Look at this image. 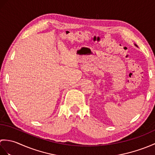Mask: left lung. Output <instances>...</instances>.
I'll list each match as a JSON object with an SVG mask.
<instances>
[{
	"label": "left lung",
	"instance_id": "left-lung-1",
	"mask_svg": "<svg viewBox=\"0 0 155 155\" xmlns=\"http://www.w3.org/2000/svg\"><path fill=\"white\" fill-rule=\"evenodd\" d=\"M135 45V46H136V47H137V45Z\"/></svg>",
	"mask_w": 155,
	"mask_h": 155
}]
</instances>
